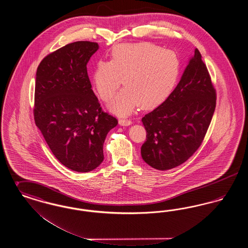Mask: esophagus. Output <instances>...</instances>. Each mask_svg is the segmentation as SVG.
<instances>
[{
  "label": "esophagus",
  "instance_id": "esophagus-1",
  "mask_svg": "<svg viewBox=\"0 0 248 248\" xmlns=\"http://www.w3.org/2000/svg\"><path fill=\"white\" fill-rule=\"evenodd\" d=\"M119 124H120V125H123V126H127V125L132 124V121L127 120V119H120V120H119Z\"/></svg>",
  "mask_w": 248,
  "mask_h": 248
}]
</instances>
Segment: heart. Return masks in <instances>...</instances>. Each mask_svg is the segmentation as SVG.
<instances>
[{"mask_svg":"<svg viewBox=\"0 0 248 248\" xmlns=\"http://www.w3.org/2000/svg\"><path fill=\"white\" fill-rule=\"evenodd\" d=\"M180 72L175 52L149 43L119 45L111 51V59L98 61L93 82L100 98L108 102L121 80L125 86L115 96L111 108L126 115L136 107L152 108L171 94Z\"/></svg>","mask_w":248,"mask_h":248,"instance_id":"heart-1","label":"heart"}]
</instances>
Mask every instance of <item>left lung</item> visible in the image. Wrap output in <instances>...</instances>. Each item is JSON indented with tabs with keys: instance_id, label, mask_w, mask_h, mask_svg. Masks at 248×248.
Here are the masks:
<instances>
[{
	"instance_id": "8db88e82",
	"label": "left lung",
	"mask_w": 248,
	"mask_h": 248,
	"mask_svg": "<svg viewBox=\"0 0 248 248\" xmlns=\"http://www.w3.org/2000/svg\"><path fill=\"white\" fill-rule=\"evenodd\" d=\"M216 99L209 72L196 48L174 91L142 118L147 132L142 159L158 170L172 169L186 162L204 139Z\"/></svg>"
}]
</instances>
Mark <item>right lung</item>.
Returning a JSON list of instances; mask_svg holds the SVG:
<instances>
[{
	"mask_svg": "<svg viewBox=\"0 0 248 248\" xmlns=\"http://www.w3.org/2000/svg\"><path fill=\"white\" fill-rule=\"evenodd\" d=\"M98 47L87 41L71 43L46 56L36 72V125L59 162L81 173L103 162L107 135L118 124L102 110L87 74Z\"/></svg>",
	"mask_w": 248,
	"mask_h": 248,
	"instance_id": "1",
	"label": "right lung"
}]
</instances>
